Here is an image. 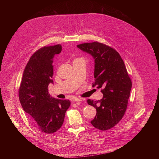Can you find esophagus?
Returning <instances> with one entry per match:
<instances>
[{
	"instance_id": "esophagus-1",
	"label": "esophagus",
	"mask_w": 159,
	"mask_h": 159,
	"mask_svg": "<svg viewBox=\"0 0 159 159\" xmlns=\"http://www.w3.org/2000/svg\"><path fill=\"white\" fill-rule=\"evenodd\" d=\"M72 101L73 102H82V99H79V98H74L73 99H72Z\"/></svg>"
}]
</instances>
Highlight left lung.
<instances>
[{"mask_svg": "<svg viewBox=\"0 0 159 159\" xmlns=\"http://www.w3.org/2000/svg\"><path fill=\"white\" fill-rule=\"evenodd\" d=\"M91 55L95 61L93 86L101 89V100L87 99L96 109V116L90 121L96 128L105 131L116 125L126 112L132 82L119 53L107 45L94 41L77 45Z\"/></svg>", "mask_w": 159, "mask_h": 159, "instance_id": "left-lung-1", "label": "left lung"}]
</instances>
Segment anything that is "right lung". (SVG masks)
<instances>
[{
  "instance_id": "1",
  "label": "right lung",
  "mask_w": 159,
  "mask_h": 159,
  "mask_svg": "<svg viewBox=\"0 0 159 159\" xmlns=\"http://www.w3.org/2000/svg\"><path fill=\"white\" fill-rule=\"evenodd\" d=\"M61 51L58 44L35 52L25 67L19 88L22 109L31 125L44 133L52 134L61 128L70 106L69 100L55 99L48 94V85L53 83V57Z\"/></svg>"
}]
</instances>
